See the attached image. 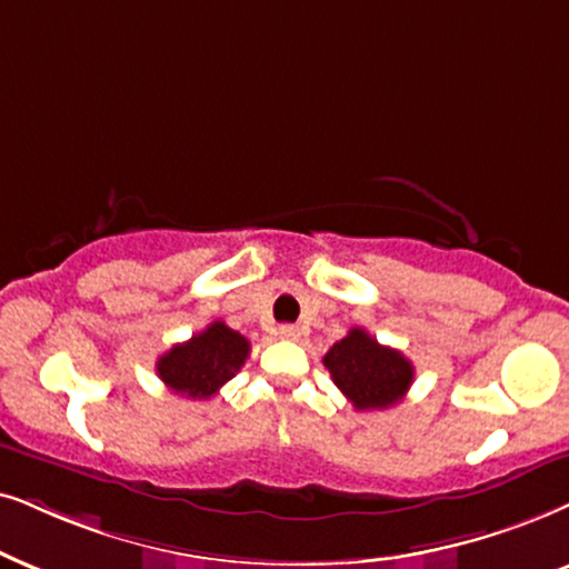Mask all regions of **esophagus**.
Masks as SVG:
<instances>
[{
	"mask_svg": "<svg viewBox=\"0 0 569 569\" xmlns=\"http://www.w3.org/2000/svg\"><path fill=\"white\" fill-rule=\"evenodd\" d=\"M278 333H280V338H289V341H293V338H299V328L297 326H280Z\"/></svg>",
	"mask_w": 569,
	"mask_h": 569,
	"instance_id": "1",
	"label": "esophagus"
}]
</instances>
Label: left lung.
<instances>
[{
  "label": "left lung",
  "instance_id": "1",
  "mask_svg": "<svg viewBox=\"0 0 569 569\" xmlns=\"http://www.w3.org/2000/svg\"><path fill=\"white\" fill-rule=\"evenodd\" d=\"M322 365L359 412L399 405L415 378L412 362L401 351L383 347L362 328H351L336 341Z\"/></svg>",
  "mask_w": 569,
  "mask_h": 569
}]
</instances>
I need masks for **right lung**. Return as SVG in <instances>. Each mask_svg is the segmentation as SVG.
Wrapping results in <instances>:
<instances>
[{"label":"right lung","instance_id":"add662e5","mask_svg":"<svg viewBox=\"0 0 569 569\" xmlns=\"http://www.w3.org/2000/svg\"><path fill=\"white\" fill-rule=\"evenodd\" d=\"M247 357V338L222 320H214L189 341L164 351L157 359V376L172 393L186 399H210L243 368Z\"/></svg>","mask_w":569,"mask_h":569}]
</instances>
